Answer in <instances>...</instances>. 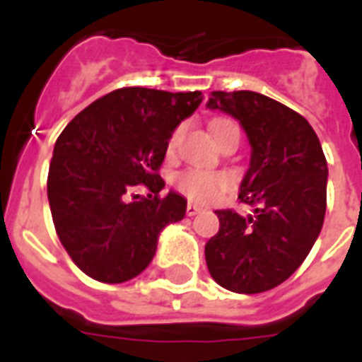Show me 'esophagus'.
<instances>
[{
    "instance_id": "34e87169",
    "label": "esophagus",
    "mask_w": 362,
    "mask_h": 362,
    "mask_svg": "<svg viewBox=\"0 0 362 362\" xmlns=\"http://www.w3.org/2000/svg\"><path fill=\"white\" fill-rule=\"evenodd\" d=\"M201 210H203V209H201V206L189 203V204H187V209H186V214L187 216H197L199 212H201Z\"/></svg>"
}]
</instances>
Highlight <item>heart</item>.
I'll return each mask as SVG.
<instances>
[{"mask_svg": "<svg viewBox=\"0 0 362 362\" xmlns=\"http://www.w3.org/2000/svg\"><path fill=\"white\" fill-rule=\"evenodd\" d=\"M231 127H237V125L229 120H216L212 124V135L218 136L226 129H231ZM178 135H180V129H176L173 133V136H170L169 152L175 150ZM229 184L231 182H229V178L226 175L203 169H187L176 176V186H178V189L189 201H195V203H212V201L220 197L221 192H226Z\"/></svg>", "mask_w": 362, "mask_h": 362, "instance_id": "obj_1", "label": "heart"}]
</instances>
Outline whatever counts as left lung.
<instances>
[{"mask_svg": "<svg viewBox=\"0 0 362 362\" xmlns=\"http://www.w3.org/2000/svg\"><path fill=\"white\" fill-rule=\"evenodd\" d=\"M206 109L240 122L252 146L238 199L253 214L218 210L204 246L210 276L233 293L269 291L300 267L327 209V159L306 118L257 92H212Z\"/></svg>", "mask_w": 362, "mask_h": 362, "instance_id": "1", "label": "left lung"}]
</instances>
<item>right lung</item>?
<instances>
[{"mask_svg":"<svg viewBox=\"0 0 362 362\" xmlns=\"http://www.w3.org/2000/svg\"><path fill=\"white\" fill-rule=\"evenodd\" d=\"M201 101V92L120 88L62 131L48 169V203L59 240L84 274L103 284L135 278L152 263L161 231L186 216L180 193L159 197L165 182L158 169L175 129ZM136 183L153 193L127 202Z\"/></svg>","mask_w":362,"mask_h":362,"instance_id":"obj_1","label":"right lung"}]
</instances>
